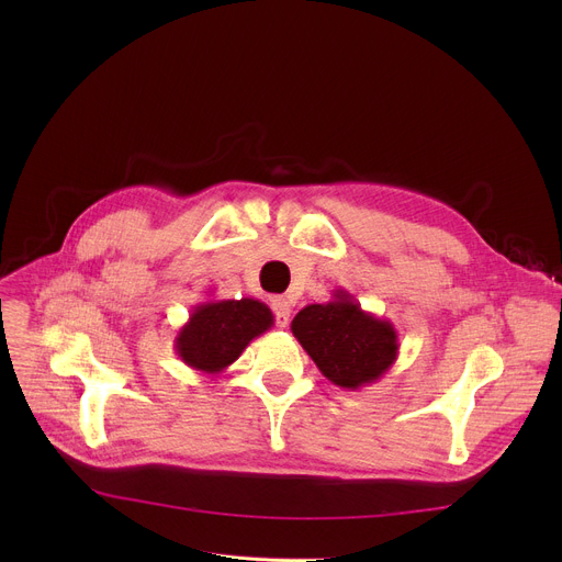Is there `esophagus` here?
<instances>
[{
	"instance_id": "1",
	"label": "esophagus",
	"mask_w": 562,
	"mask_h": 562,
	"mask_svg": "<svg viewBox=\"0 0 562 562\" xmlns=\"http://www.w3.org/2000/svg\"><path fill=\"white\" fill-rule=\"evenodd\" d=\"M271 306H273V313H276V325L286 327L289 317H291V302L286 297H276Z\"/></svg>"
}]
</instances>
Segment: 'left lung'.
<instances>
[{"label":"left lung","mask_w":562,"mask_h":562,"mask_svg":"<svg viewBox=\"0 0 562 562\" xmlns=\"http://www.w3.org/2000/svg\"><path fill=\"white\" fill-rule=\"evenodd\" d=\"M291 331L319 373L349 391L378 382L400 353L395 327L364 311L345 289L325 304L297 311Z\"/></svg>","instance_id":"obj_1"}]
</instances>
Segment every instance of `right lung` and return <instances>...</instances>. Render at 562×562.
<instances>
[{
  "label": "right lung",
  "mask_w": 562,
  "mask_h": 562,
  "mask_svg": "<svg viewBox=\"0 0 562 562\" xmlns=\"http://www.w3.org/2000/svg\"><path fill=\"white\" fill-rule=\"evenodd\" d=\"M273 323L271 308L260 300H206L191 311L178 331L176 353L193 371L217 375Z\"/></svg>",
  "instance_id": "right-lung-1"
}]
</instances>
